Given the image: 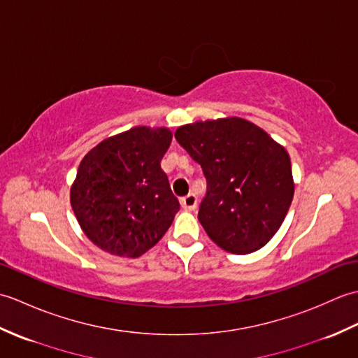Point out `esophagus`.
Segmentation results:
<instances>
[{"label": "esophagus", "mask_w": 358, "mask_h": 358, "mask_svg": "<svg viewBox=\"0 0 358 358\" xmlns=\"http://www.w3.org/2000/svg\"><path fill=\"white\" fill-rule=\"evenodd\" d=\"M181 206L185 210H194L196 208V196L194 194H189L181 199Z\"/></svg>", "instance_id": "esophagus-1"}]
</instances>
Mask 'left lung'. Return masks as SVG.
Wrapping results in <instances>:
<instances>
[{
  "mask_svg": "<svg viewBox=\"0 0 358 358\" xmlns=\"http://www.w3.org/2000/svg\"><path fill=\"white\" fill-rule=\"evenodd\" d=\"M175 138L206 177L199 220L209 238L231 254L262 249L292 203L295 185L287 150L238 117L185 124Z\"/></svg>",
  "mask_w": 358,
  "mask_h": 358,
  "instance_id": "8db88e82",
  "label": "left lung"
}]
</instances>
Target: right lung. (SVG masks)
Here are the masks:
<instances>
[{"label": "right lung", "mask_w": 358, "mask_h": 358, "mask_svg": "<svg viewBox=\"0 0 358 358\" xmlns=\"http://www.w3.org/2000/svg\"><path fill=\"white\" fill-rule=\"evenodd\" d=\"M167 127H132L109 136L81 159L71 204L86 237L112 255L136 258L162 240L180 210L162 158Z\"/></svg>", "instance_id": "right-lung-1"}]
</instances>
